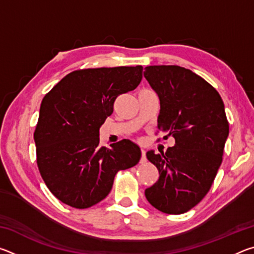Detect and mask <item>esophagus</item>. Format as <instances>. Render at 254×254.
<instances>
[{"label": "esophagus", "mask_w": 254, "mask_h": 254, "mask_svg": "<svg viewBox=\"0 0 254 254\" xmlns=\"http://www.w3.org/2000/svg\"><path fill=\"white\" fill-rule=\"evenodd\" d=\"M147 161V157H145V150H141V160H140V162L141 163H143V162H145Z\"/></svg>", "instance_id": "esophagus-1"}]
</instances>
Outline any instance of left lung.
I'll use <instances>...</instances> for the list:
<instances>
[{
    "label": "left lung",
    "mask_w": 254,
    "mask_h": 254,
    "mask_svg": "<svg viewBox=\"0 0 254 254\" xmlns=\"http://www.w3.org/2000/svg\"><path fill=\"white\" fill-rule=\"evenodd\" d=\"M143 74L160 100L159 131L175 139L165 154L147 152L159 179L144 195L162 213H186L207 194L222 163L229 136L224 103L212 85L184 67L148 66Z\"/></svg>",
    "instance_id": "8db88e82"
}]
</instances>
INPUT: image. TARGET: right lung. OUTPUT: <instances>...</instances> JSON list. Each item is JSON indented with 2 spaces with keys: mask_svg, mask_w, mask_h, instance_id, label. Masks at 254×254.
Returning a JSON list of instances; mask_svg holds the SVG:
<instances>
[{
  "mask_svg": "<svg viewBox=\"0 0 254 254\" xmlns=\"http://www.w3.org/2000/svg\"><path fill=\"white\" fill-rule=\"evenodd\" d=\"M142 66L75 70L46 94L34 131L37 165L55 197L88 208L109 195L120 170L135 166L141 150L130 140L100 144V127L121 94L142 79Z\"/></svg>",
  "mask_w": 254,
  "mask_h": 254,
  "instance_id": "obj_1",
  "label": "right lung"
}]
</instances>
